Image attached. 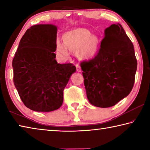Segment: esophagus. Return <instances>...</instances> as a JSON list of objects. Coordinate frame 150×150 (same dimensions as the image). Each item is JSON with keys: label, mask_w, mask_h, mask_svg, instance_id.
Returning a JSON list of instances; mask_svg holds the SVG:
<instances>
[{"label": "esophagus", "mask_w": 150, "mask_h": 150, "mask_svg": "<svg viewBox=\"0 0 150 150\" xmlns=\"http://www.w3.org/2000/svg\"><path fill=\"white\" fill-rule=\"evenodd\" d=\"M76 69H77V71L78 72H81V67L79 65H76Z\"/></svg>", "instance_id": "esophagus-1"}]
</instances>
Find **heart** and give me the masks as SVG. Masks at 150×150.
<instances>
[{"mask_svg": "<svg viewBox=\"0 0 150 150\" xmlns=\"http://www.w3.org/2000/svg\"><path fill=\"white\" fill-rule=\"evenodd\" d=\"M100 45L99 38L87 29L79 28L66 32L63 41L57 40L56 51L63 58H67L69 51L75 52L79 59H89L95 55Z\"/></svg>", "mask_w": 150, "mask_h": 150, "instance_id": "heart-1", "label": "heart"}]
</instances>
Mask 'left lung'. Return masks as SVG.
I'll use <instances>...</instances> for the list:
<instances>
[{"mask_svg":"<svg viewBox=\"0 0 150 150\" xmlns=\"http://www.w3.org/2000/svg\"><path fill=\"white\" fill-rule=\"evenodd\" d=\"M81 67L91 105L110 107L130 94L135 81L137 60L132 42L121 24L106 28L97 55L81 63Z\"/></svg>","mask_w":150,"mask_h":150,"instance_id":"8db88e82","label":"left lung"}]
</instances>
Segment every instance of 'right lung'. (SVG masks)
Returning a JSON list of instances; mask_svg holds the SVG:
<instances>
[{
	"instance_id": "1",
	"label": "right lung",
	"mask_w": 150,
	"mask_h": 150,
	"mask_svg": "<svg viewBox=\"0 0 150 150\" xmlns=\"http://www.w3.org/2000/svg\"><path fill=\"white\" fill-rule=\"evenodd\" d=\"M57 28L34 25L20 40L13 60L14 84L24 105L36 112H51L63 101V90L76 71L71 63L60 64L56 55Z\"/></svg>"
}]
</instances>
